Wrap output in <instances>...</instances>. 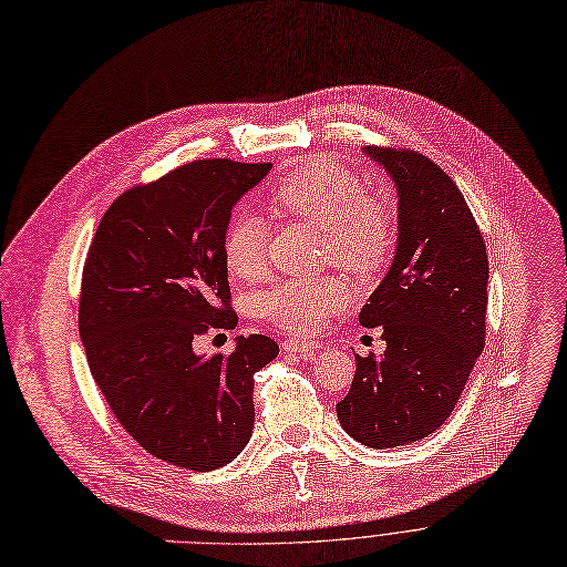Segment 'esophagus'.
Returning <instances> with one entry per match:
<instances>
[{
  "label": "esophagus",
  "mask_w": 567,
  "mask_h": 567,
  "mask_svg": "<svg viewBox=\"0 0 567 567\" xmlns=\"http://www.w3.org/2000/svg\"><path fill=\"white\" fill-rule=\"evenodd\" d=\"M282 348L287 352H315L321 348V343L319 341H302V339H287L282 343Z\"/></svg>",
  "instance_id": "1"
}]
</instances>
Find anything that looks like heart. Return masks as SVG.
<instances>
[{"mask_svg": "<svg viewBox=\"0 0 567 567\" xmlns=\"http://www.w3.org/2000/svg\"><path fill=\"white\" fill-rule=\"evenodd\" d=\"M274 200L278 208L328 233L334 260L354 274H373L393 244V213L382 196L367 192L348 167L317 158L285 178ZM224 260L233 276L257 278L267 260V224L255 213H239L224 235ZM350 289L339 278L280 280L257 296V312L289 332H312L339 312Z\"/></svg>", "mask_w": 567, "mask_h": 567, "instance_id": "b5f03b06", "label": "heart"}]
</instances>
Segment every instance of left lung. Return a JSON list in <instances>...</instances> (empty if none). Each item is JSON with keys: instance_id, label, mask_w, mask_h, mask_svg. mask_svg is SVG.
<instances>
[{"instance_id": "1", "label": "left lung", "mask_w": 567, "mask_h": 567, "mask_svg": "<svg viewBox=\"0 0 567 567\" xmlns=\"http://www.w3.org/2000/svg\"><path fill=\"white\" fill-rule=\"evenodd\" d=\"M398 192L393 260L359 312L382 328L380 357L354 354V380L337 402L346 434L382 450L421 441L454 411L484 350L488 257L466 198L414 151L364 146Z\"/></svg>"}]
</instances>
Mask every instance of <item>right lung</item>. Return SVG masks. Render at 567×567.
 Listing matches in <instances>:
<instances>
[{
    "mask_svg": "<svg viewBox=\"0 0 567 567\" xmlns=\"http://www.w3.org/2000/svg\"><path fill=\"white\" fill-rule=\"evenodd\" d=\"M271 165L198 161L124 192L99 221L83 269L79 334L122 427L153 456L210 473L250 441L255 373L278 357L265 334L228 357L194 339L233 330L224 235Z\"/></svg>",
    "mask_w": 567,
    "mask_h": 567,
    "instance_id": "right-lung-1",
    "label": "right lung"
}]
</instances>
